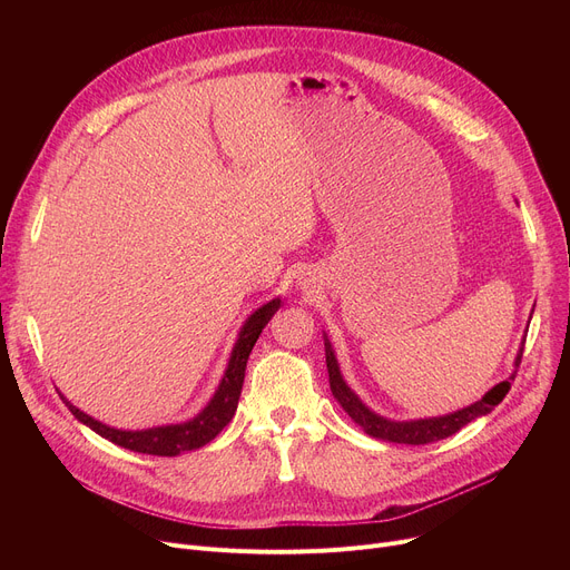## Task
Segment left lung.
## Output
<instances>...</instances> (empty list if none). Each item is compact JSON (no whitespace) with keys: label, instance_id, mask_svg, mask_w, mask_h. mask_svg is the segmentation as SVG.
<instances>
[{"label":"left lung","instance_id":"8db88e82","mask_svg":"<svg viewBox=\"0 0 570 570\" xmlns=\"http://www.w3.org/2000/svg\"><path fill=\"white\" fill-rule=\"evenodd\" d=\"M522 351L518 353V361L515 367H520L522 363ZM325 363H327V374H331V391L335 395V400L342 404V409L353 417V421L361 425L370 436L374 439H383V441H393V443H409V445H423V443H432L439 439L451 436L455 432H460L464 425H469L471 421H475L478 415H485L490 413L505 395L511 391V381H515V374L501 381L499 385H494L492 391L481 400L475 402L462 411H455L451 415H441V417H430V421H411V423H393V421H385V417L372 413L361 400H357L351 387L344 383L337 361H335V353L331 348V342H325Z\"/></svg>","mask_w":570,"mask_h":570}]
</instances>
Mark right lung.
I'll return each instance as SVG.
<instances>
[{"label": "right lung", "mask_w": 570, "mask_h": 570, "mask_svg": "<svg viewBox=\"0 0 570 570\" xmlns=\"http://www.w3.org/2000/svg\"><path fill=\"white\" fill-rule=\"evenodd\" d=\"M277 309H279V301H273L249 316V321L243 327V333H239V337L235 342L230 363L222 379L219 391L215 393L213 402L203 409V413L196 415L189 423L153 428V430H142V432H122V430H112V428L101 425L99 421H95V417H89L87 413H82L80 409L69 404L65 397L62 400L80 423H85L89 430H95L104 439L122 445V448H129V451H134V453L173 458V455H179L185 451H196V448L213 441L230 423V417L237 409L239 393H243L249 353H252L261 331L267 325V321L275 316Z\"/></svg>", "instance_id": "add662e5"}]
</instances>
